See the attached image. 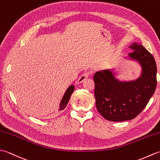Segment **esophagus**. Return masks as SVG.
<instances>
[{
  "instance_id": "1",
  "label": "esophagus",
  "mask_w": 160,
  "mask_h": 160,
  "mask_svg": "<svg viewBox=\"0 0 160 160\" xmlns=\"http://www.w3.org/2000/svg\"><path fill=\"white\" fill-rule=\"evenodd\" d=\"M88 76H89V72L84 73L82 76L78 78V80L76 81V84H81L82 82H83L84 81L88 78Z\"/></svg>"
}]
</instances>
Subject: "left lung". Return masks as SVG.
<instances>
[{
    "label": "left lung",
    "instance_id": "left-lung-1",
    "mask_svg": "<svg viewBox=\"0 0 160 160\" xmlns=\"http://www.w3.org/2000/svg\"><path fill=\"white\" fill-rule=\"evenodd\" d=\"M129 47L133 52L123 58L140 64L138 78L120 80L114 68L98 71L93 76L96 108L108 121L135 118L147 106L157 86V66L152 54L140 43L133 42Z\"/></svg>",
    "mask_w": 160,
    "mask_h": 160
}]
</instances>
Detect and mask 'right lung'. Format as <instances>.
Listing matches in <instances>:
<instances>
[{
	"mask_svg": "<svg viewBox=\"0 0 160 160\" xmlns=\"http://www.w3.org/2000/svg\"><path fill=\"white\" fill-rule=\"evenodd\" d=\"M74 89H75V87L73 85V84L72 85H70L69 87L67 88V89L66 90L65 93H64L62 100H61L60 102V104H59L60 107L58 108L59 111L63 110L64 108L67 107V105L69 101L71 94H72L73 92Z\"/></svg>",
	"mask_w": 160,
	"mask_h": 160,
	"instance_id": "obj_1",
	"label": "right lung"
}]
</instances>
